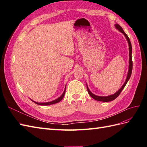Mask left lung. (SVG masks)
Wrapping results in <instances>:
<instances>
[{
  "mask_svg": "<svg viewBox=\"0 0 147 147\" xmlns=\"http://www.w3.org/2000/svg\"><path fill=\"white\" fill-rule=\"evenodd\" d=\"M115 27L116 28L117 30H118L119 32H121V33L123 34V35L125 36L127 43H128V45H129V69H128V72H127V77H126V81L124 82V83L123 84V86L121 87V88L119 89V90L117 91L115 93L113 94L112 95H109L107 96H97L95 95L94 94H93V93L90 90V89H89L88 85L86 84V87H87V90L88 92L89 93V94L90 95V96L93 98L94 99L97 100V101H101V102H110V101H112L114 99H115L117 98V97L119 95L120 93L122 91V90L124 89V88L125 87V86L126 85V84L128 82L129 80L130 77H131V75L132 74V45H131V43L130 41V39L128 37V36L127 35V34L124 32V31L123 30L122 28L118 24H115Z\"/></svg>",
  "mask_w": 147,
  "mask_h": 147,
  "instance_id": "1",
  "label": "left lung"
}]
</instances>
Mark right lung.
Returning a JSON list of instances; mask_svg holds the SVG:
<instances>
[{
	"label": "right lung",
	"instance_id": "1",
	"mask_svg": "<svg viewBox=\"0 0 147 147\" xmlns=\"http://www.w3.org/2000/svg\"><path fill=\"white\" fill-rule=\"evenodd\" d=\"M65 89H66V86H65V89H64V91L63 92V94H62V95L58 97V98H57L55 100H53L52 101H50V102H35L32 99H30L32 101H33L34 103L37 104L38 105H52V104H56V103H58V102H59L62 99H63V97L65 95Z\"/></svg>",
	"mask_w": 147,
	"mask_h": 147
}]
</instances>
